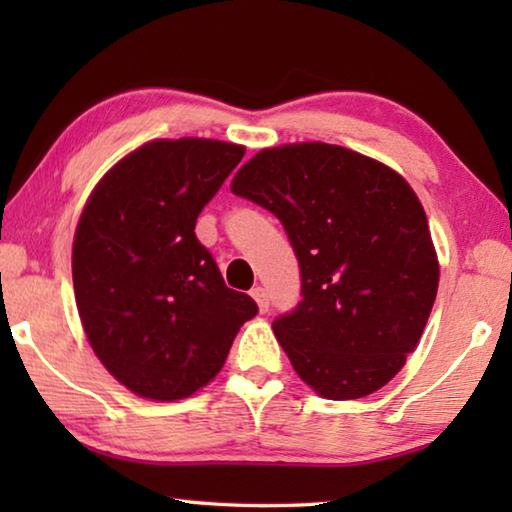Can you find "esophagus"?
<instances>
[{"label":"esophagus","mask_w":512,"mask_h":512,"mask_svg":"<svg viewBox=\"0 0 512 512\" xmlns=\"http://www.w3.org/2000/svg\"><path fill=\"white\" fill-rule=\"evenodd\" d=\"M250 296H253V298L257 300V307H259V311H262V314H266V311H268V305H271V302H268V293H266V289H262V287H255L253 291H250Z\"/></svg>","instance_id":"1"}]
</instances>
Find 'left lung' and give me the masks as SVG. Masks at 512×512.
Returning <instances> with one entry per match:
<instances>
[{"label":"left lung","mask_w":512,"mask_h":512,"mask_svg":"<svg viewBox=\"0 0 512 512\" xmlns=\"http://www.w3.org/2000/svg\"><path fill=\"white\" fill-rule=\"evenodd\" d=\"M232 194L273 212L296 250L302 300L273 320L320 397L359 400L402 370L438 291L427 214L391 167L336 144L259 151Z\"/></svg>","instance_id":"obj_1"}]
</instances>
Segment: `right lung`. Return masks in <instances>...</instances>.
I'll use <instances>...</instances> for the list:
<instances>
[{"instance_id": "add662e5", "label": "right lung", "mask_w": 512, "mask_h": 512, "mask_svg": "<svg viewBox=\"0 0 512 512\" xmlns=\"http://www.w3.org/2000/svg\"><path fill=\"white\" fill-rule=\"evenodd\" d=\"M244 153L201 137L153 140L119 160L83 207L72 250L81 323L110 375L146 400L203 388L257 314L194 232Z\"/></svg>"}]
</instances>
